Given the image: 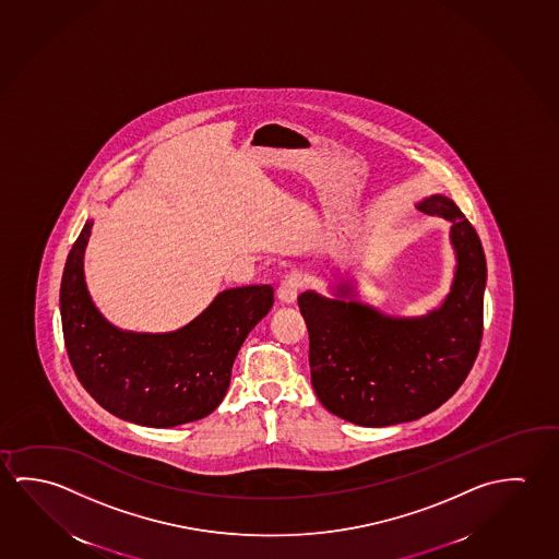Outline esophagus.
I'll list each match as a JSON object with an SVG mask.
<instances>
[{
	"instance_id": "esophagus-1",
	"label": "esophagus",
	"mask_w": 559,
	"mask_h": 559,
	"mask_svg": "<svg viewBox=\"0 0 559 559\" xmlns=\"http://www.w3.org/2000/svg\"><path fill=\"white\" fill-rule=\"evenodd\" d=\"M298 290H300V276L286 275L281 286H278V290H276V296H278V300L283 304H294L296 302Z\"/></svg>"
}]
</instances>
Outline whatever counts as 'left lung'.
<instances>
[{
	"label": "left lung",
	"mask_w": 559,
	"mask_h": 559,
	"mask_svg": "<svg viewBox=\"0 0 559 559\" xmlns=\"http://www.w3.org/2000/svg\"><path fill=\"white\" fill-rule=\"evenodd\" d=\"M417 209L452 224L456 271L439 308L417 318L385 316L358 302L353 281H341L335 298L298 296L316 395L328 412L360 427L435 412L466 380L484 335L487 266L476 229L444 194H430Z\"/></svg>",
	"instance_id": "1"
}]
</instances>
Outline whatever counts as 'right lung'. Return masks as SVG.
<instances>
[{
	"mask_svg": "<svg viewBox=\"0 0 559 559\" xmlns=\"http://www.w3.org/2000/svg\"><path fill=\"white\" fill-rule=\"evenodd\" d=\"M92 226L85 222L75 239L60 284L66 350L78 380L103 409L144 427L169 429L211 415L228 392L239 347L273 308V286L224 290L181 330H119L95 308L85 284Z\"/></svg>",
	"mask_w": 559,
	"mask_h": 559,
	"instance_id": "add662e5",
	"label": "right lung"
}]
</instances>
